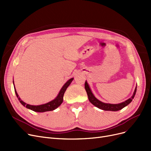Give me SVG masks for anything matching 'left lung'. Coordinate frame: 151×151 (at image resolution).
Returning a JSON list of instances; mask_svg holds the SVG:
<instances>
[{
  "label": "left lung",
  "mask_w": 151,
  "mask_h": 151,
  "mask_svg": "<svg viewBox=\"0 0 151 151\" xmlns=\"http://www.w3.org/2000/svg\"><path fill=\"white\" fill-rule=\"evenodd\" d=\"M84 88H85V89H86V91L87 93L89 102L92 104L94 105L95 107L99 108L101 110H104L114 111V112H115V111H118V110H120L122 109L123 108L127 106L128 104H129L131 102H132V101L134 99L136 93L137 86L135 88L133 94L132 95V97L129 98V99H127V101H124L122 103H120V104H117L105 103V102H103L99 101V99H97V98L95 97V96L94 95V94L93 93V92H92L86 80V81H85Z\"/></svg>",
  "instance_id": "left-lung-1"
}]
</instances>
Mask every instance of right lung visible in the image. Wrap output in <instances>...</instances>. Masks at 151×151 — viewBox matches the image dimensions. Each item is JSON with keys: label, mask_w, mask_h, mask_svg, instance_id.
<instances>
[{"label": "right lung", "mask_w": 151, "mask_h": 151, "mask_svg": "<svg viewBox=\"0 0 151 151\" xmlns=\"http://www.w3.org/2000/svg\"><path fill=\"white\" fill-rule=\"evenodd\" d=\"M74 78H72L71 79L68 80L66 83L64 84L63 86H62V88H61V89L60 90L59 93H58V95L57 96V97L55 98L54 99H53L52 101L45 103L44 104H41V105H38V106H34V105H30L28 104L25 103L24 102H23L21 99L20 97H19L17 92L16 91L15 87V84H14V81L13 80V83H14V89H15V92L16 96L18 98V101H19L23 106L24 107H26L27 109H30L34 112H47V111H52V110H54L55 109H56L57 108H58L59 107L60 105L62 104V103L63 102V95L65 91H66L67 88L69 86V85L71 84V83L72 82V81L73 80Z\"/></svg>", "instance_id": "1"}]
</instances>
